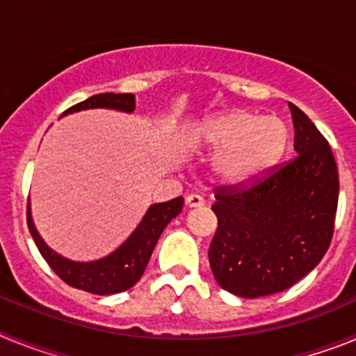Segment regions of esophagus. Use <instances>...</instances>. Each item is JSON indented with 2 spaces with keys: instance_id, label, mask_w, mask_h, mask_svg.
<instances>
[{
  "instance_id": "obj_1",
  "label": "esophagus",
  "mask_w": 356,
  "mask_h": 356,
  "mask_svg": "<svg viewBox=\"0 0 356 356\" xmlns=\"http://www.w3.org/2000/svg\"><path fill=\"white\" fill-rule=\"evenodd\" d=\"M185 203H187L188 209H200V207L205 205V200L201 196H197V194H188V196L185 197Z\"/></svg>"
}]
</instances>
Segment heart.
<instances>
[{
	"label": "heart",
	"instance_id": "1",
	"mask_svg": "<svg viewBox=\"0 0 356 356\" xmlns=\"http://www.w3.org/2000/svg\"><path fill=\"white\" fill-rule=\"evenodd\" d=\"M289 131L285 122L273 115L248 110H232L201 122L196 131L197 146L221 151L216 171L225 181H250L269 169L282 156Z\"/></svg>",
	"mask_w": 356,
	"mask_h": 356
}]
</instances>
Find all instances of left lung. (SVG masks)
Returning a JSON list of instances; mask_svg holds the SVG:
<instances>
[{
	"mask_svg": "<svg viewBox=\"0 0 356 356\" xmlns=\"http://www.w3.org/2000/svg\"><path fill=\"white\" fill-rule=\"evenodd\" d=\"M289 106L298 155L250 181L216 187L210 267L217 284L241 298L292 287L321 262L333 237L337 163L316 124Z\"/></svg>",
	"mask_w": 356,
	"mask_h": 356,
	"instance_id": "left-lung-1",
	"label": "left lung"
}]
</instances>
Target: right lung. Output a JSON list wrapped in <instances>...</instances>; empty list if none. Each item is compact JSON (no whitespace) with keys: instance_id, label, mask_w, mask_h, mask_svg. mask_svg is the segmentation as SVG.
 <instances>
[{"instance_id":"1","label":"right lung","mask_w":356,"mask_h":356,"mask_svg":"<svg viewBox=\"0 0 356 356\" xmlns=\"http://www.w3.org/2000/svg\"><path fill=\"white\" fill-rule=\"evenodd\" d=\"M87 108H114L122 110V112H134L135 96L134 94L114 92L96 94V96L87 97L85 102L72 105L64 114ZM181 207H184V197H175L168 203L151 205L137 229L128 237V241L112 254L102 260H94V262H72V260L60 257L58 253L49 250L40 238V235L37 234L30 210L26 213V221L28 229L42 254V259L48 262V266L58 278L64 280L65 284L74 289H81L90 294L106 296L128 291L139 282L147 262H149L151 253L155 250L160 234L181 212Z\"/></svg>"}]
</instances>
